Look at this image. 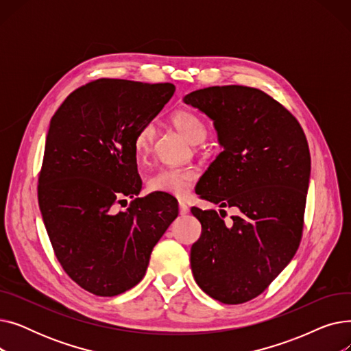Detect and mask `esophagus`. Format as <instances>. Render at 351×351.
Returning <instances> with one entry per match:
<instances>
[{
	"instance_id": "34e87169",
	"label": "esophagus",
	"mask_w": 351,
	"mask_h": 351,
	"mask_svg": "<svg viewBox=\"0 0 351 351\" xmlns=\"http://www.w3.org/2000/svg\"><path fill=\"white\" fill-rule=\"evenodd\" d=\"M189 212V208L186 204H183V202H179V213L180 215H186Z\"/></svg>"
}]
</instances>
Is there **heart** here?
Here are the masks:
<instances>
[{
	"label": "heart",
	"instance_id": "b5f03b06",
	"mask_svg": "<svg viewBox=\"0 0 351 351\" xmlns=\"http://www.w3.org/2000/svg\"><path fill=\"white\" fill-rule=\"evenodd\" d=\"M172 125L192 145H199L208 136L205 122L191 110H176L171 117ZM155 139V125L145 123L135 135L134 149L139 160L149 155ZM196 179V172L191 168H162L147 178V189L156 193H168L178 197L186 196L192 183Z\"/></svg>",
	"mask_w": 351,
	"mask_h": 351
}]
</instances>
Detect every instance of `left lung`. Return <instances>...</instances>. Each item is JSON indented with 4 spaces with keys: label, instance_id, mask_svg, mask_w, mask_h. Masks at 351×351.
<instances>
[{
    "label": "left lung",
    "instance_id": "obj_1",
    "mask_svg": "<svg viewBox=\"0 0 351 351\" xmlns=\"http://www.w3.org/2000/svg\"><path fill=\"white\" fill-rule=\"evenodd\" d=\"M209 119L223 151L197 182L196 193L241 212L226 227L216 210L192 208L202 225L191 249L197 286L215 300H252L296 253L310 179V152L298 119L263 90L209 86L183 98Z\"/></svg>",
    "mask_w": 351,
    "mask_h": 351
}]
</instances>
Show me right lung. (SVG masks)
I'll return each instance as SVG.
<instances>
[{"instance_id": "1", "label": "right lung", "mask_w": 351, "mask_h": 351, "mask_svg": "<svg viewBox=\"0 0 351 351\" xmlns=\"http://www.w3.org/2000/svg\"><path fill=\"white\" fill-rule=\"evenodd\" d=\"M175 92L172 84L102 78L66 97L49 122L38 204L55 256L69 278L97 296L136 286L154 246L178 216L169 195L138 196L134 139Z\"/></svg>"}]
</instances>
